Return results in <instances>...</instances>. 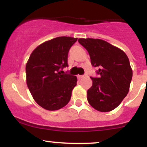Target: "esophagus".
<instances>
[{"label": "esophagus", "instance_id": "esophagus-1", "mask_svg": "<svg viewBox=\"0 0 147 147\" xmlns=\"http://www.w3.org/2000/svg\"><path fill=\"white\" fill-rule=\"evenodd\" d=\"M84 77V75H77L78 79H82V78H83Z\"/></svg>", "mask_w": 147, "mask_h": 147}]
</instances>
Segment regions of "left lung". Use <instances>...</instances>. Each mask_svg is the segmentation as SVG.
Listing matches in <instances>:
<instances>
[{"label": "left lung", "instance_id": "left-lung-1", "mask_svg": "<svg viewBox=\"0 0 147 147\" xmlns=\"http://www.w3.org/2000/svg\"><path fill=\"white\" fill-rule=\"evenodd\" d=\"M78 41L87 50L92 66L99 68V77H90L92 85L87 91L88 102L100 112L113 111L129 92L133 76L129 58L104 40L88 38Z\"/></svg>", "mask_w": 147, "mask_h": 147}]
</instances>
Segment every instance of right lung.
Listing matches in <instances>:
<instances>
[{"label": "right lung", "mask_w": 147, "mask_h": 147, "mask_svg": "<svg viewBox=\"0 0 147 147\" xmlns=\"http://www.w3.org/2000/svg\"><path fill=\"white\" fill-rule=\"evenodd\" d=\"M77 40L59 36L45 41L34 50L27 62V85L35 102L46 110H59L71 98L77 77L60 70L68 66L69 50Z\"/></svg>", "instance_id": "obj_1"}]
</instances>
